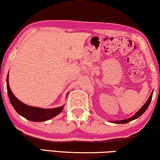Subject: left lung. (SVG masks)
I'll return each instance as SVG.
<instances>
[{
    "label": "left lung",
    "mask_w": 160,
    "mask_h": 160,
    "mask_svg": "<svg viewBox=\"0 0 160 160\" xmlns=\"http://www.w3.org/2000/svg\"><path fill=\"white\" fill-rule=\"evenodd\" d=\"M153 92H151V94L150 95V97H149V98L148 99L147 102H145V103L142 106V108H141L137 112L136 114H135L134 116H132L130 118L128 119H125V120H117V121H114V123H118V124H125V123H127V122H131V121L134 120H136V119L138 118L142 115L143 113H144L145 111H146V109L148 108V107L149 106V105L151 103V99H152V95H153Z\"/></svg>",
    "instance_id": "obj_1"
}]
</instances>
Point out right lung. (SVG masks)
I'll use <instances>...</instances> for the list:
<instances>
[{
	"mask_svg": "<svg viewBox=\"0 0 160 160\" xmlns=\"http://www.w3.org/2000/svg\"><path fill=\"white\" fill-rule=\"evenodd\" d=\"M7 92L9 96L10 102L15 110L21 116L25 117L26 119L33 122H43V121L48 120L57 116L62 112L63 106H60L54 108H42L38 107H33L28 106L21 102L13 94L12 92L10 89L9 85V74L7 78Z\"/></svg>",
	"mask_w": 160,
	"mask_h": 160,
	"instance_id": "1",
	"label": "right lung"
}]
</instances>
